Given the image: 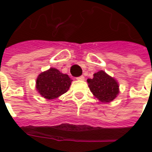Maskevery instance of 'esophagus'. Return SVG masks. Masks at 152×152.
I'll list each match as a JSON object with an SVG mask.
<instances>
[{
  "instance_id": "esophagus-1",
  "label": "esophagus",
  "mask_w": 152,
  "mask_h": 152,
  "mask_svg": "<svg viewBox=\"0 0 152 152\" xmlns=\"http://www.w3.org/2000/svg\"><path fill=\"white\" fill-rule=\"evenodd\" d=\"M76 79L78 80H85V76H79V77H77Z\"/></svg>"
}]
</instances>
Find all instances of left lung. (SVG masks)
<instances>
[{"label":"left lung","instance_id":"8db88e82","mask_svg":"<svg viewBox=\"0 0 152 152\" xmlns=\"http://www.w3.org/2000/svg\"><path fill=\"white\" fill-rule=\"evenodd\" d=\"M87 82L94 96L102 102H112L120 93L117 80L102 70L94 73V78Z\"/></svg>","mask_w":152,"mask_h":152}]
</instances>
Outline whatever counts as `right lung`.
<instances>
[{
  "label": "right lung",
  "mask_w": 152,
  "mask_h": 152,
  "mask_svg": "<svg viewBox=\"0 0 152 152\" xmlns=\"http://www.w3.org/2000/svg\"><path fill=\"white\" fill-rule=\"evenodd\" d=\"M72 81V80L68 75L63 74L56 68L50 67L37 76L36 89L45 99L52 100L67 92Z\"/></svg>",
  "instance_id": "1"
}]
</instances>
